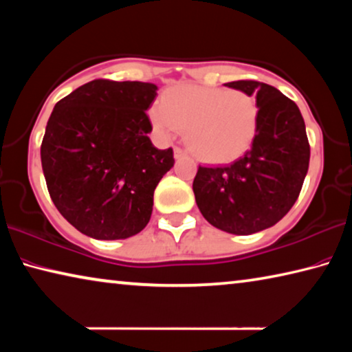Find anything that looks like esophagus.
<instances>
[{
  "mask_svg": "<svg viewBox=\"0 0 352 352\" xmlns=\"http://www.w3.org/2000/svg\"><path fill=\"white\" fill-rule=\"evenodd\" d=\"M184 155H186V152H184L183 148H180V147H174V158H175V160H180V158H183Z\"/></svg>",
  "mask_w": 352,
  "mask_h": 352,
  "instance_id": "obj_1",
  "label": "esophagus"
}]
</instances>
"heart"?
<instances>
[{
  "mask_svg": "<svg viewBox=\"0 0 352 352\" xmlns=\"http://www.w3.org/2000/svg\"><path fill=\"white\" fill-rule=\"evenodd\" d=\"M163 138L184 129V141L205 163H230L245 153L258 133L259 105L242 90L177 85L164 91L162 104L148 111Z\"/></svg>",
  "mask_w": 352,
  "mask_h": 352,
  "instance_id": "1",
  "label": "heart"
}]
</instances>
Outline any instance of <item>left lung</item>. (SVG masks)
<instances>
[{"instance_id": "obj_1", "label": "left lung", "mask_w": 352, "mask_h": 352, "mask_svg": "<svg viewBox=\"0 0 352 352\" xmlns=\"http://www.w3.org/2000/svg\"><path fill=\"white\" fill-rule=\"evenodd\" d=\"M226 87L254 94L258 133L252 147L228 166H199L192 189L208 222L231 234H253L279 222L300 195L311 158L305 119L275 87L236 80Z\"/></svg>"}]
</instances>
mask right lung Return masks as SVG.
I'll use <instances>...</instances> for the list:
<instances>
[{"label":"right lung","instance_id":"1","mask_svg":"<svg viewBox=\"0 0 352 352\" xmlns=\"http://www.w3.org/2000/svg\"><path fill=\"white\" fill-rule=\"evenodd\" d=\"M158 87L96 79L58 100L41 141V168L58 212L100 241L138 234L174 151L152 144L146 110Z\"/></svg>","mask_w":352,"mask_h":352}]
</instances>
